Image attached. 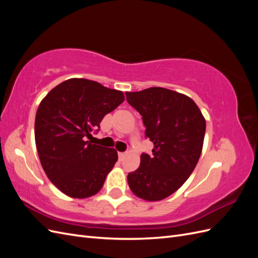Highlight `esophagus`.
<instances>
[{
  "instance_id": "34e87169",
  "label": "esophagus",
  "mask_w": 258,
  "mask_h": 258,
  "mask_svg": "<svg viewBox=\"0 0 258 258\" xmlns=\"http://www.w3.org/2000/svg\"><path fill=\"white\" fill-rule=\"evenodd\" d=\"M124 156H126V153H118V157L120 160L124 157Z\"/></svg>"
}]
</instances>
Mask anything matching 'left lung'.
<instances>
[{
	"label": "left lung",
	"instance_id": "obj_1",
	"mask_svg": "<svg viewBox=\"0 0 258 258\" xmlns=\"http://www.w3.org/2000/svg\"><path fill=\"white\" fill-rule=\"evenodd\" d=\"M128 103L142 115L153 155H141L140 167L128 174L130 189L146 201L169 197L189 177L200 158L206 119L194 100L161 87L126 92Z\"/></svg>",
	"mask_w": 258,
	"mask_h": 258
}]
</instances>
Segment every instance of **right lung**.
Wrapping results in <instances>:
<instances>
[{
  "label": "right lung",
  "mask_w": 258,
  "mask_h": 258,
  "mask_svg": "<svg viewBox=\"0 0 258 258\" xmlns=\"http://www.w3.org/2000/svg\"><path fill=\"white\" fill-rule=\"evenodd\" d=\"M123 100L122 91L70 79L41 101L34 126L38 158L51 183L67 196L84 199L102 188L118 155L115 148L92 144L87 138Z\"/></svg>",
  "instance_id": "obj_1"
}]
</instances>
